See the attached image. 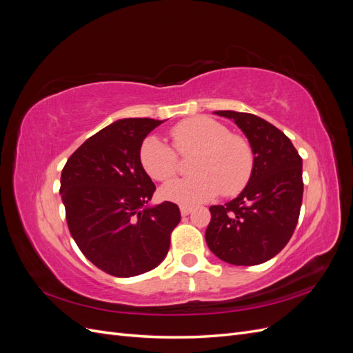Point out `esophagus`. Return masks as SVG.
<instances>
[{"mask_svg":"<svg viewBox=\"0 0 353 353\" xmlns=\"http://www.w3.org/2000/svg\"><path fill=\"white\" fill-rule=\"evenodd\" d=\"M191 210H193V208H190V206H181V215L187 216V215H190Z\"/></svg>","mask_w":353,"mask_h":353,"instance_id":"obj_1","label":"esophagus"}]
</instances>
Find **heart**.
I'll return each mask as SVG.
<instances>
[{
	"label": "heart",
	"mask_w": 353,
	"mask_h": 353,
	"mask_svg": "<svg viewBox=\"0 0 353 353\" xmlns=\"http://www.w3.org/2000/svg\"><path fill=\"white\" fill-rule=\"evenodd\" d=\"M181 156L194 153L190 169L194 175L166 184L160 194L183 206H196L216 197L234 196L249 183L254 157L250 143L239 134H230L225 125L206 116L179 122L170 131ZM157 137H147L140 147V163L145 174L166 183L176 175L178 156Z\"/></svg>",
	"instance_id": "b5f03b06"
}]
</instances>
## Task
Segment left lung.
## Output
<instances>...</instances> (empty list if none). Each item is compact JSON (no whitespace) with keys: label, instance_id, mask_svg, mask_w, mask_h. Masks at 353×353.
<instances>
[{"label":"left lung","instance_id":"obj_1","mask_svg":"<svg viewBox=\"0 0 353 353\" xmlns=\"http://www.w3.org/2000/svg\"><path fill=\"white\" fill-rule=\"evenodd\" d=\"M248 137L254 165L248 185L225 205L210 206L206 243L231 265H259L292 239L303 197L302 157L279 128L252 113L218 110Z\"/></svg>","mask_w":353,"mask_h":353}]
</instances>
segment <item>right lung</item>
I'll return each mask as SVG.
<instances>
[{
	"label": "right lung",
	"mask_w": 353,
	"mask_h": 353,
	"mask_svg": "<svg viewBox=\"0 0 353 353\" xmlns=\"http://www.w3.org/2000/svg\"><path fill=\"white\" fill-rule=\"evenodd\" d=\"M165 121L128 117L90 137L61 170L60 194L74 243L114 276H134L165 259L181 221L172 201L148 206L156 185L140 163L144 138Z\"/></svg>",
	"instance_id": "obj_1"
}]
</instances>
